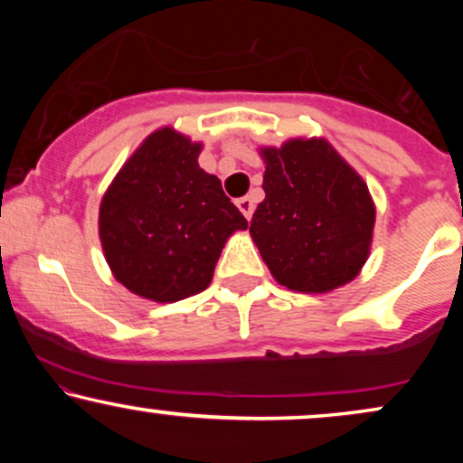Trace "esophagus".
I'll use <instances>...</instances> for the list:
<instances>
[{
  "instance_id": "esophagus-1",
  "label": "esophagus",
  "mask_w": 463,
  "mask_h": 463,
  "mask_svg": "<svg viewBox=\"0 0 463 463\" xmlns=\"http://www.w3.org/2000/svg\"><path fill=\"white\" fill-rule=\"evenodd\" d=\"M237 206H239V211H241L246 220H250V217H252V211H254L252 200H250V198H239L237 200Z\"/></svg>"
}]
</instances>
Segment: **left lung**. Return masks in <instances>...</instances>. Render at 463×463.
<instances>
[{
    "instance_id": "obj_1",
    "label": "left lung",
    "mask_w": 463,
    "mask_h": 463,
    "mask_svg": "<svg viewBox=\"0 0 463 463\" xmlns=\"http://www.w3.org/2000/svg\"><path fill=\"white\" fill-rule=\"evenodd\" d=\"M265 200L250 235L265 265L291 291L326 294L368 261L374 202L364 178L326 139L261 147Z\"/></svg>"
}]
</instances>
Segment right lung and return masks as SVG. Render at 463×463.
Masks as SVG:
<instances>
[{
	"label": "right lung",
	"instance_id": "1",
	"mask_svg": "<svg viewBox=\"0 0 463 463\" xmlns=\"http://www.w3.org/2000/svg\"><path fill=\"white\" fill-rule=\"evenodd\" d=\"M202 143L158 128L124 163L99 204V241L126 289L154 302L200 294L226 239L246 231L220 178L198 165Z\"/></svg>",
	"mask_w": 463,
	"mask_h": 463
}]
</instances>
